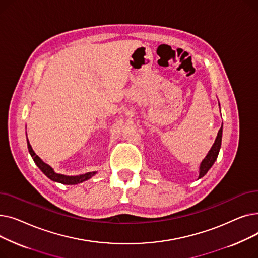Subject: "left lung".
Instances as JSON below:
<instances>
[{
  "label": "left lung",
  "instance_id": "8db88e82",
  "mask_svg": "<svg viewBox=\"0 0 258 258\" xmlns=\"http://www.w3.org/2000/svg\"><path fill=\"white\" fill-rule=\"evenodd\" d=\"M222 135H223V124H222V126H221V128L218 133V136H216L212 147L210 148V151L208 152V154L204 158V160L202 161V163L200 165L199 179H201L202 177H204V175L207 173V171L213 165L215 160L218 159V156H219V153H220V150H221V145H222Z\"/></svg>",
  "mask_w": 258,
  "mask_h": 258
}]
</instances>
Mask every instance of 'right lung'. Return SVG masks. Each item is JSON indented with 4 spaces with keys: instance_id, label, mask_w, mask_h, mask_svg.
Masks as SVG:
<instances>
[{
    "instance_id": "right-lung-1",
    "label": "right lung",
    "mask_w": 258,
    "mask_h": 258,
    "mask_svg": "<svg viewBox=\"0 0 258 258\" xmlns=\"http://www.w3.org/2000/svg\"><path fill=\"white\" fill-rule=\"evenodd\" d=\"M27 145H28V151L34 161V163L37 165V167L42 170L47 177L54 181V182H58L61 184H66V185H75L78 183H81L84 181L89 180L90 178H92L93 175L96 173V171H92V172H87L85 174H79V175H64V174H60V173H56L55 171L53 170V168L46 164L45 162L40 159L32 150V147L28 141V138H27Z\"/></svg>"
}]
</instances>
